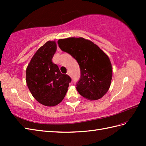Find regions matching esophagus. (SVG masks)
Here are the masks:
<instances>
[{
    "instance_id": "obj_1",
    "label": "esophagus",
    "mask_w": 146,
    "mask_h": 146,
    "mask_svg": "<svg viewBox=\"0 0 146 146\" xmlns=\"http://www.w3.org/2000/svg\"><path fill=\"white\" fill-rule=\"evenodd\" d=\"M67 75H69L70 76H71V73H70V72L69 71H68V72H67Z\"/></svg>"
}]
</instances>
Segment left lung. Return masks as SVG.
Returning a JSON list of instances; mask_svg holds the SVG:
<instances>
[{"instance_id": "left-lung-1", "label": "left lung", "mask_w": 146, "mask_h": 146, "mask_svg": "<svg viewBox=\"0 0 146 146\" xmlns=\"http://www.w3.org/2000/svg\"><path fill=\"white\" fill-rule=\"evenodd\" d=\"M58 44L79 64L81 76L76 84L79 94L89 100L103 97L110 88L112 77L108 56L97 44L81 37L60 39Z\"/></svg>"}]
</instances>
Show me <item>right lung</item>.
Masks as SVG:
<instances>
[{
  "mask_svg": "<svg viewBox=\"0 0 146 146\" xmlns=\"http://www.w3.org/2000/svg\"><path fill=\"white\" fill-rule=\"evenodd\" d=\"M55 41H48L34 54L26 68V83L33 97L39 103L54 107L63 100L71 78L62 74L52 62L56 51Z\"/></svg>",
  "mask_w": 146,
  "mask_h": 146,
  "instance_id": "right-lung-1",
  "label": "right lung"
}]
</instances>
